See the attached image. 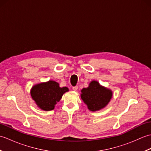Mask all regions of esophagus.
<instances>
[{"mask_svg":"<svg viewBox=\"0 0 151 151\" xmlns=\"http://www.w3.org/2000/svg\"><path fill=\"white\" fill-rule=\"evenodd\" d=\"M73 89L74 91H76L78 89V86H74V87H73Z\"/></svg>","mask_w":151,"mask_h":151,"instance_id":"obj_1","label":"esophagus"}]
</instances>
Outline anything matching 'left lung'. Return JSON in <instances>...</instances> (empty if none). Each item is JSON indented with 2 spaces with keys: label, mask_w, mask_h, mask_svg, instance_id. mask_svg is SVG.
<instances>
[{
  "label": "left lung",
  "mask_w": 151,
  "mask_h": 151,
  "mask_svg": "<svg viewBox=\"0 0 151 151\" xmlns=\"http://www.w3.org/2000/svg\"><path fill=\"white\" fill-rule=\"evenodd\" d=\"M81 95L82 100L91 111L100 110L106 106L112 97V91L102 86L97 81H93L89 86L83 88Z\"/></svg>",
  "instance_id": "1"
}]
</instances>
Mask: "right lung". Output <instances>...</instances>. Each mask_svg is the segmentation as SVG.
Returning a JSON list of instances; mask_svg holds the SVG:
<instances>
[{
	"mask_svg": "<svg viewBox=\"0 0 151 151\" xmlns=\"http://www.w3.org/2000/svg\"><path fill=\"white\" fill-rule=\"evenodd\" d=\"M67 87L60 88L58 82L49 81L34 86L30 94L37 106L45 111L52 110L63 95L68 91Z\"/></svg>",
	"mask_w": 151,
	"mask_h": 151,
	"instance_id": "right-lung-1",
	"label": "right lung"
}]
</instances>
